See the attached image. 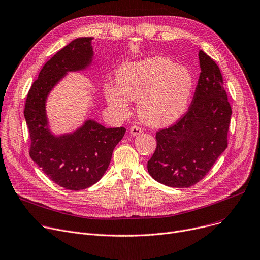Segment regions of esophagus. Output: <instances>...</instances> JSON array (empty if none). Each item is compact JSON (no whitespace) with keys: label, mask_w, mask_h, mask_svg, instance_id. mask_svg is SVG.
<instances>
[{"label":"esophagus","mask_w":260,"mask_h":260,"mask_svg":"<svg viewBox=\"0 0 260 260\" xmlns=\"http://www.w3.org/2000/svg\"><path fill=\"white\" fill-rule=\"evenodd\" d=\"M129 131H131V134H132V135H134V136L140 135V134L142 133V129H141V127L137 126V125H134V126H132Z\"/></svg>","instance_id":"esophagus-1"}]
</instances>
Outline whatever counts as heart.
Masks as SVG:
<instances>
[{
	"instance_id": "heart-1",
	"label": "heart",
	"mask_w": 260,
	"mask_h": 260,
	"mask_svg": "<svg viewBox=\"0 0 260 260\" xmlns=\"http://www.w3.org/2000/svg\"><path fill=\"white\" fill-rule=\"evenodd\" d=\"M118 84L106 89L109 105L120 113L128 111V99L138 101V114L145 123H174L186 111L194 89L188 69L163 56L126 62L117 72Z\"/></svg>"
}]
</instances>
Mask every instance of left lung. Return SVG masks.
Returning <instances> with one entry per match:
<instances>
[{
  "label": "left lung",
  "mask_w": 260,
  "mask_h": 260,
  "mask_svg": "<svg viewBox=\"0 0 260 260\" xmlns=\"http://www.w3.org/2000/svg\"><path fill=\"white\" fill-rule=\"evenodd\" d=\"M201 74L191 105L175 124L155 134L157 147L147 162L149 175L169 187L199 183L228 146L232 109L218 66L199 52Z\"/></svg>",
  "instance_id": "left-lung-1"
}]
</instances>
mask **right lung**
<instances>
[{"instance_id":"add662e5","label":"right lung","mask_w":260,"mask_h":260,"mask_svg":"<svg viewBox=\"0 0 260 260\" xmlns=\"http://www.w3.org/2000/svg\"><path fill=\"white\" fill-rule=\"evenodd\" d=\"M93 38H79L59 50L43 67L28 92L24 116L30 135L29 154L47 177L68 190H81L97 183L108 169L113 150L125 128H107L94 120L72 134L52 135L48 128L46 99L68 73L92 62Z\"/></svg>"}]
</instances>
